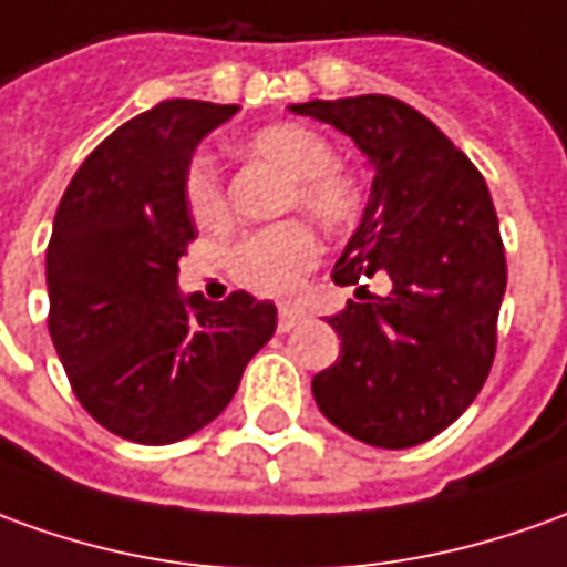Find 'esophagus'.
I'll list each match as a JSON object with an SVG mask.
<instances>
[{
	"mask_svg": "<svg viewBox=\"0 0 567 567\" xmlns=\"http://www.w3.org/2000/svg\"><path fill=\"white\" fill-rule=\"evenodd\" d=\"M299 321H302V311H299V308L280 306V311H277V330H280V333H290Z\"/></svg>",
	"mask_w": 567,
	"mask_h": 567,
	"instance_id": "34e87169",
	"label": "esophagus"
}]
</instances>
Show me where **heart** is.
Returning a JSON list of instances; mask_svg holds the SVG:
<instances>
[{"label": "heart", "instance_id": "1", "mask_svg": "<svg viewBox=\"0 0 567 567\" xmlns=\"http://www.w3.org/2000/svg\"><path fill=\"white\" fill-rule=\"evenodd\" d=\"M249 157L265 159L292 178L290 209H302L327 231H349L361 216V187L336 169V147L318 128L275 123L244 142ZM185 206L190 218L218 231L228 225V197L213 157L197 154L185 169ZM321 259L318 234L306 221H280L246 234L231 249V275L261 296H290Z\"/></svg>", "mask_w": 567, "mask_h": 567}]
</instances>
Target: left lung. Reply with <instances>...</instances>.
<instances>
[{"label": "left lung", "instance_id": "8db88e82", "mask_svg": "<svg viewBox=\"0 0 567 567\" xmlns=\"http://www.w3.org/2000/svg\"><path fill=\"white\" fill-rule=\"evenodd\" d=\"M346 132L373 166L364 218L333 268L358 299L330 318L342 351L311 380L321 413L373 447L435 439L482 392L506 252L482 172L432 120L389 95L292 104ZM377 270L393 290L363 287Z\"/></svg>", "mask_w": 567, "mask_h": 567}]
</instances>
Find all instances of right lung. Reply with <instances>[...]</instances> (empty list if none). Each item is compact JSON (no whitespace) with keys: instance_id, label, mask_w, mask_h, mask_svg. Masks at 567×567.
Here are the masks:
<instances>
[{"instance_id":"1","label":"right lung","mask_w":567,"mask_h":567,"mask_svg":"<svg viewBox=\"0 0 567 567\" xmlns=\"http://www.w3.org/2000/svg\"><path fill=\"white\" fill-rule=\"evenodd\" d=\"M240 111L172 97L111 132L70 178L45 252L49 333L73 395L107 432L172 444L213 423L275 336L277 308L178 292L197 237L185 169L203 135Z\"/></svg>"}]
</instances>
